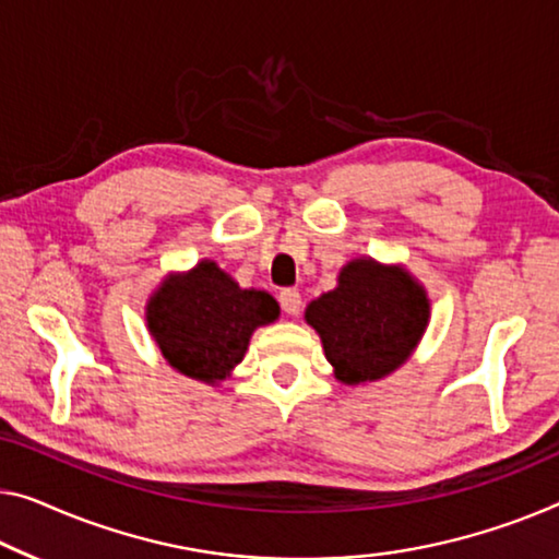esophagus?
<instances>
[{
  "label": "esophagus",
  "instance_id": "esophagus-1",
  "mask_svg": "<svg viewBox=\"0 0 559 559\" xmlns=\"http://www.w3.org/2000/svg\"><path fill=\"white\" fill-rule=\"evenodd\" d=\"M278 301H281L283 311H286L288 316L301 313V294H298L296 288H283L278 294Z\"/></svg>",
  "mask_w": 559,
  "mask_h": 559
}]
</instances>
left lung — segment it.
<instances>
[{
  "mask_svg": "<svg viewBox=\"0 0 559 559\" xmlns=\"http://www.w3.org/2000/svg\"><path fill=\"white\" fill-rule=\"evenodd\" d=\"M306 323L321 336L333 377L356 386L409 359L427 331L429 298L402 265L354 258L341 269L338 286L306 306Z\"/></svg>",
  "mask_w": 559,
  "mask_h": 559,
  "instance_id": "8db88e82",
  "label": "left lung"
}]
</instances>
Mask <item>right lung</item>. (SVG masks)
<instances>
[{
	"mask_svg": "<svg viewBox=\"0 0 559 559\" xmlns=\"http://www.w3.org/2000/svg\"><path fill=\"white\" fill-rule=\"evenodd\" d=\"M276 298L240 288L215 261L165 278L145 306L147 331L165 361L190 379L218 384L243 361L258 326L278 319Z\"/></svg>",
	"mask_w": 559,
	"mask_h": 559,
	"instance_id": "1",
	"label": "right lung"
}]
</instances>
